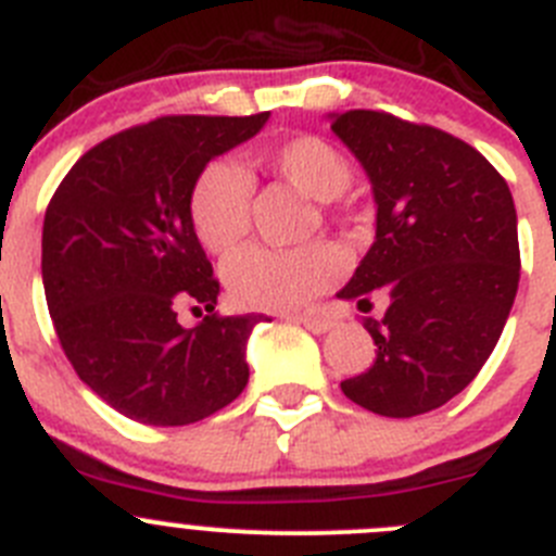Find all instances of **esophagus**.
Instances as JSON below:
<instances>
[{
	"instance_id": "34e87169",
	"label": "esophagus",
	"mask_w": 556,
	"mask_h": 556,
	"mask_svg": "<svg viewBox=\"0 0 556 556\" xmlns=\"http://www.w3.org/2000/svg\"><path fill=\"white\" fill-rule=\"evenodd\" d=\"M293 321L302 324V327H307L309 332H315V334H324L332 329V321H329V318H324V315H293Z\"/></svg>"
}]
</instances>
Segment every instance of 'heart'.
<instances>
[{
    "label": "heart",
    "mask_w": 556,
    "mask_h": 556,
    "mask_svg": "<svg viewBox=\"0 0 556 556\" xmlns=\"http://www.w3.org/2000/svg\"><path fill=\"white\" fill-rule=\"evenodd\" d=\"M257 163L309 199L340 197L352 185V163L318 135H293L260 152ZM188 216L210 254H227L247 238L252 224V182L232 163H207L188 197ZM338 277L329 249L249 247L224 263V282L238 304L252 309H296L313 302Z\"/></svg>",
    "instance_id": "obj_1"
}]
</instances>
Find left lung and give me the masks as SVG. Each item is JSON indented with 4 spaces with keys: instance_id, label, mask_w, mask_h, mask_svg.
Masks as SVG:
<instances>
[{
    "instance_id": "obj_1",
    "label": "left lung",
    "mask_w": 556,
    "mask_h": 556,
    "mask_svg": "<svg viewBox=\"0 0 556 556\" xmlns=\"http://www.w3.org/2000/svg\"><path fill=\"white\" fill-rule=\"evenodd\" d=\"M332 132L352 149L377 199V241L340 299L365 318L377 359L340 390L384 418L438 409L473 382L496 349L521 277L513 193L488 160L454 135L384 110H346Z\"/></svg>"
}]
</instances>
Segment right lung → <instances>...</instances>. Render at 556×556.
<instances>
[{"label": "right lung", "mask_w": 556, "mask_h": 556, "mask_svg": "<svg viewBox=\"0 0 556 556\" xmlns=\"http://www.w3.org/2000/svg\"><path fill=\"white\" fill-rule=\"evenodd\" d=\"M257 116H163L110 135L72 166L43 218L41 274L60 346L99 399L149 427L218 413L249 382L260 315H218V279L188 216L210 160L263 129ZM191 303L208 315L176 321Z\"/></svg>", "instance_id": "1"}]
</instances>
